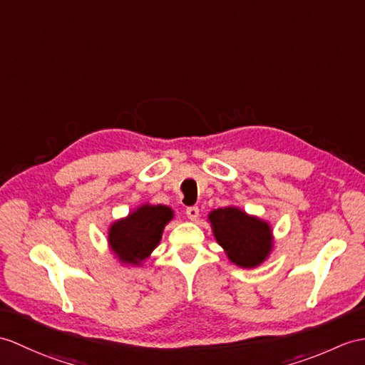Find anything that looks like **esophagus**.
I'll use <instances>...</instances> for the list:
<instances>
[{
  "label": "esophagus",
  "instance_id": "esophagus-1",
  "mask_svg": "<svg viewBox=\"0 0 365 365\" xmlns=\"http://www.w3.org/2000/svg\"><path fill=\"white\" fill-rule=\"evenodd\" d=\"M186 216H188L190 221H196L199 217V208L197 207H188L186 208Z\"/></svg>",
  "mask_w": 365,
  "mask_h": 365
}]
</instances>
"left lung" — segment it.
I'll return each mask as SVG.
<instances>
[{
    "instance_id": "obj_1",
    "label": "left lung",
    "mask_w": 365,
    "mask_h": 365,
    "mask_svg": "<svg viewBox=\"0 0 365 365\" xmlns=\"http://www.w3.org/2000/svg\"><path fill=\"white\" fill-rule=\"evenodd\" d=\"M208 222L228 259L242 269L258 267L274 249L272 227L269 222L247 215L238 207L210 211Z\"/></svg>"
}]
</instances>
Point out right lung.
Segmentation results:
<instances>
[{
    "mask_svg": "<svg viewBox=\"0 0 365 365\" xmlns=\"http://www.w3.org/2000/svg\"><path fill=\"white\" fill-rule=\"evenodd\" d=\"M173 208L143 203L108 227L107 241L110 250L121 264L141 266L162 241L165 227L173 221Z\"/></svg>",
    "mask_w": 365,
    "mask_h": 365,
    "instance_id": "add662e5",
    "label": "right lung"
}]
</instances>
